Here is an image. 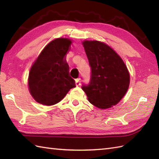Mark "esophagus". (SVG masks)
<instances>
[{
    "instance_id": "esophagus-1",
    "label": "esophagus",
    "mask_w": 159,
    "mask_h": 159,
    "mask_svg": "<svg viewBox=\"0 0 159 159\" xmlns=\"http://www.w3.org/2000/svg\"><path fill=\"white\" fill-rule=\"evenodd\" d=\"M80 83H81V80H80V79H76L75 80V83H76V84L77 86L80 85Z\"/></svg>"
}]
</instances>
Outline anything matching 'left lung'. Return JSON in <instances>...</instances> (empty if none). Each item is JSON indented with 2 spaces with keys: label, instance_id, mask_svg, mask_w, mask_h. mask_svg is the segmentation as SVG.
<instances>
[{
  "label": "left lung",
  "instance_id": "obj_1",
  "mask_svg": "<svg viewBox=\"0 0 159 159\" xmlns=\"http://www.w3.org/2000/svg\"><path fill=\"white\" fill-rule=\"evenodd\" d=\"M91 67L89 84H83L91 104L101 109L116 105L129 85V73L122 59L104 43L86 40L83 43Z\"/></svg>",
  "mask_w": 159,
  "mask_h": 159
}]
</instances>
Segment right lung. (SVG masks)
<instances>
[{
	"mask_svg": "<svg viewBox=\"0 0 159 159\" xmlns=\"http://www.w3.org/2000/svg\"><path fill=\"white\" fill-rule=\"evenodd\" d=\"M72 43L68 39H57L44 48L29 73L30 92L35 100L45 106L60 102L70 89L75 80L69 76L64 57Z\"/></svg>",
	"mask_w": 159,
	"mask_h": 159,
	"instance_id": "right-lung-1",
	"label": "right lung"
}]
</instances>
